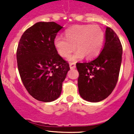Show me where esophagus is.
I'll use <instances>...</instances> for the list:
<instances>
[{
  "label": "esophagus",
  "instance_id": "34e87169",
  "mask_svg": "<svg viewBox=\"0 0 134 134\" xmlns=\"http://www.w3.org/2000/svg\"><path fill=\"white\" fill-rule=\"evenodd\" d=\"M70 68L71 69H75L76 68V63L75 62H72V63H69Z\"/></svg>",
  "mask_w": 134,
  "mask_h": 134
}]
</instances>
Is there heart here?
<instances>
[{
    "instance_id": "b5f03b06",
    "label": "heart",
    "mask_w": 134,
    "mask_h": 134,
    "mask_svg": "<svg viewBox=\"0 0 134 134\" xmlns=\"http://www.w3.org/2000/svg\"><path fill=\"white\" fill-rule=\"evenodd\" d=\"M65 37L57 36L54 44L58 53L62 58H67L76 49L78 51L70 58L78 60L86 56L93 58L100 52L104 40V33L98 25H76L65 32Z\"/></svg>"
}]
</instances>
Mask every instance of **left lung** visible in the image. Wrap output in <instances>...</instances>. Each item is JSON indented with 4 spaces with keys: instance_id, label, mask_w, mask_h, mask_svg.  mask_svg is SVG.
I'll return each mask as SVG.
<instances>
[{
    "instance_id": "obj_1",
    "label": "left lung",
    "mask_w": 134,
    "mask_h": 134,
    "mask_svg": "<svg viewBox=\"0 0 134 134\" xmlns=\"http://www.w3.org/2000/svg\"><path fill=\"white\" fill-rule=\"evenodd\" d=\"M122 47L115 32L107 27L105 43L99 56L88 63H77L78 91L86 100L97 102L107 98L118 81Z\"/></svg>"
}]
</instances>
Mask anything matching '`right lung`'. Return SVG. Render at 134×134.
Returning a JSON list of instances; mask_svg holds the SVG:
<instances>
[{"label":"right lung","instance_id":"add662e5","mask_svg":"<svg viewBox=\"0 0 134 134\" xmlns=\"http://www.w3.org/2000/svg\"><path fill=\"white\" fill-rule=\"evenodd\" d=\"M62 28L54 22H39L28 28L20 39L17 49L19 72L26 90L37 100L57 99L70 70L54 44Z\"/></svg>","mask_w":134,"mask_h":134}]
</instances>
